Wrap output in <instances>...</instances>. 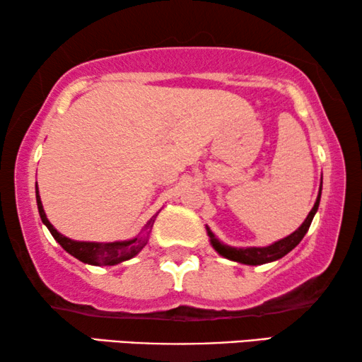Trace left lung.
Returning <instances> with one entry per match:
<instances>
[{"mask_svg":"<svg viewBox=\"0 0 362 362\" xmlns=\"http://www.w3.org/2000/svg\"><path fill=\"white\" fill-rule=\"evenodd\" d=\"M321 185H323V182H321ZM321 185H320V192H318V197H316L313 209L310 211V214L306 216L303 224H301L298 229L293 232V234L286 235V237H284V239L276 240V242H274V244H270L267 247H230V245L222 244V242L217 239L214 234H212L209 227L206 226L211 245L214 247V250L219 255L226 257V259H229V260L239 262V264H244V265H262V264H269V262H275V260L281 259V257H285L288 252L293 250L295 247L300 244L301 239H303L306 232H308L311 221H313V217L320 206Z\"/></svg>","mask_w":362,"mask_h":362,"instance_id":"obj_1","label":"left lung"}]
</instances>
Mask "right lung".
Instances as JSON below:
<instances>
[{"label": "right lung", "instance_id": "obj_1", "mask_svg": "<svg viewBox=\"0 0 362 362\" xmlns=\"http://www.w3.org/2000/svg\"><path fill=\"white\" fill-rule=\"evenodd\" d=\"M36 201H37V209L39 216H41L42 224L47 227L54 239H56L61 247L66 252H69L72 257H76L83 264L88 265H117L122 262L130 260L136 254H140V250L146 245L148 234H150L153 224H155L156 216H153L150 221L146 222L145 230L143 234L133 237L130 240H118V242H82V240H72L69 237L62 235L57 229H54V226L49 222L44 212L41 196H39V189L36 185Z\"/></svg>", "mask_w": 362, "mask_h": 362}]
</instances>
